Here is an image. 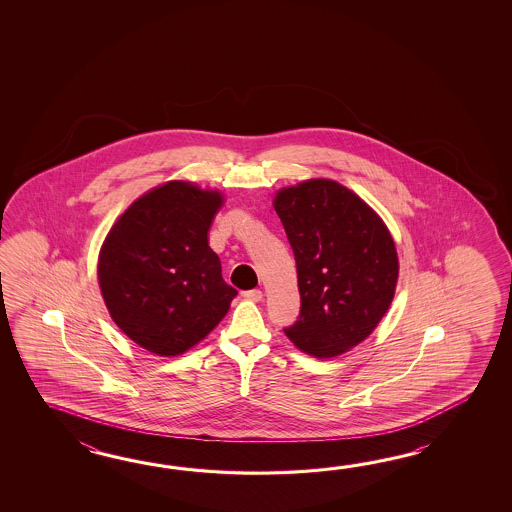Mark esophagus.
Segmentation results:
<instances>
[{
    "label": "esophagus",
    "instance_id": "obj_1",
    "mask_svg": "<svg viewBox=\"0 0 512 512\" xmlns=\"http://www.w3.org/2000/svg\"><path fill=\"white\" fill-rule=\"evenodd\" d=\"M243 298H247V300H252V302H260L263 300V293H261L260 289H251V291H243Z\"/></svg>",
    "mask_w": 512,
    "mask_h": 512
}]
</instances>
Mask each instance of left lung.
<instances>
[{
	"label": "left lung",
	"mask_w": 512,
	"mask_h": 512,
	"mask_svg": "<svg viewBox=\"0 0 512 512\" xmlns=\"http://www.w3.org/2000/svg\"><path fill=\"white\" fill-rule=\"evenodd\" d=\"M274 210L293 249L302 302L283 331L313 357H337L368 337L392 304L395 243L382 219L335 181L283 188Z\"/></svg>",
	"instance_id": "left-lung-1"
}]
</instances>
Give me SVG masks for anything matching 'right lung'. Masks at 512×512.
Returning <instances> with one entry per match:
<instances>
[{"label":"right lung","mask_w":512,"mask_h":512,"mask_svg":"<svg viewBox=\"0 0 512 512\" xmlns=\"http://www.w3.org/2000/svg\"><path fill=\"white\" fill-rule=\"evenodd\" d=\"M219 207L218 192L172 181L139 197L102 245L98 282L109 315L155 355L174 357L196 346L238 294L208 247Z\"/></svg>","instance_id":"obj_1"}]
</instances>
